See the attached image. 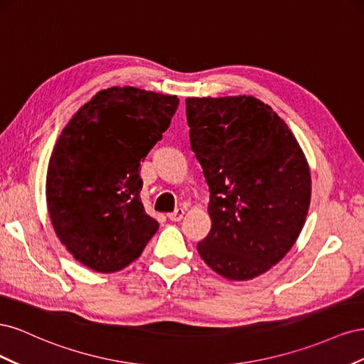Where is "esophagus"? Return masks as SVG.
<instances>
[{
	"instance_id": "34e87169",
	"label": "esophagus",
	"mask_w": 364,
	"mask_h": 364,
	"mask_svg": "<svg viewBox=\"0 0 364 364\" xmlns=\"http://www.w3.org/2000/svg\"><path fill=\"white\" fill-rule=\"evenodd\" d=\"M183 214H185L183 208H178L176 211L167 214V217H168V220H171V222H181V220L183 218Z\"/></svg>"
}]
</instances>
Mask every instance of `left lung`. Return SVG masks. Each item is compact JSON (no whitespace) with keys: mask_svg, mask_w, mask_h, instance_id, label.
<instances>
[{"mask_svg":"<svg viewBox=\"0 0 364 364\" xmlns=\"http://www.w3.org/2000/svg\"><path fill=\"white\" fill-rule=\"evenodd\" d=\"M185 103L213 220L197 250L226 279L259 277L287 255L304 228L311 199L304 151L284 119L255 97Z\"/></svg>","mask_w":364,"mask_h":364,"instance_id":"obj_1","label":"left lung"}]
</instances>
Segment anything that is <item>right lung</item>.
Wrapping results in <instances>:
<instances>
[{
  "label": "right lung",
  "mask_w": 364,
  "mask_h": 364,
  "mask_svg": "<svg viewBox=\"0 0 364 364\" xmlns=\"http://www.w3.org/2000/svg\"><path fill=\"white\" fill-rule=\"evenodd\" d=\"M176 95L109 87L63 129L47 171L54 232L71 255L100 273L124 269L159 223L141 202V161L168 129Z\"/></svg>",
  "instance_id": "add662e5"
}]
</instances>
